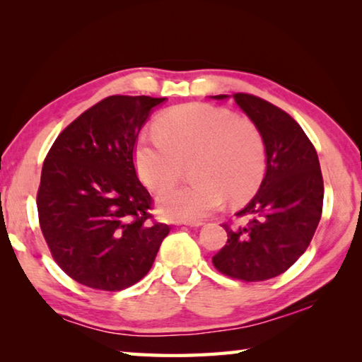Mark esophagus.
I'll use <instances>...</instances> for the list:
<instances>
[{
    "label": "esophagus",
    "instance_id": "esophagus-1",
    "mask_svg": "<svg viewBox=\"0 0 362 362\" xmlns=\"http://www.w3.org/2000/svg\"><path fill=\"white\" fill-rule=\"evenodd\" d=\"M179 225H187V226H193V228H198V226L203 225L201 220H180V222H177Z\"/></svg>",
    "mask_w": 362,
    "mask_h": 362
}]
</instances>
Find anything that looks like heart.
Masks as SVG:
<instances>
[{"label": "heart", "mask_w": 362, "mask_h": 362, "mask_svg": "<svg viewBox=\"0 0 362 362\" xmlns=\"http://www.w3.org/2000/svg\"><path fill=\"white\" fill-rule=\"evenodd\" d=\"M156 126L158 132L144 134L136 146L140 179L155 193L179 183L185 166L193 179L159 198L164 216L203 218L225 198L241 203L259 188L267 153L252 121L209 103H188L169 110Z\"/></svg>", "instance_id": "obj_1"}]
</instances>
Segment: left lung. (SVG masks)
<instances>
[{
  "label": "left lung",
  "instance_id": "1",
  "mask_svg": "<svg viewBox=\"0 0 362 362\" xmlns=\"http://www.w3.org/2000/svg\"><path fill=\"white\" fill-rule=\"evenodd\" d=\"M233 99L262 134L267 174L236 214L244 223H223L228 241L212 263L225 276L257 283L287 272L310 246L322 214L324 182L316 148L289 113L252 94Z\"/></svg>",
  "mask_w": 362,
  "mask_h": 362
}]
</instances>
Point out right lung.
I'll list each match as a JSON object with an SVG mask.
<instances>
[{"instance_id":"add662e5","label":"right lung","mask_w":362,"mask_h":362,"mask_svg":"<svg viewBox=\"0 0 362 362\" xmlns=\"http://www.w3.org/2000/svg\"><path fill=\"white\" fill-rule=\"evenodd\" d=\"M148 95H110L59 134L36 193L40 226L52 259L76 283L116 292L139 283L169 225L151 216L153 199L136 170Z\"/></svg>"}]
</instances>
